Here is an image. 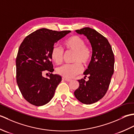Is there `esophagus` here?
<instances>
[{"label": "esophagus", "mask_w": 134, "mask_h": 134, "mask_svg": "<svg viewBox=\"0 0 134 134\" xmlns=\"http://www.w3.org/2000/svg\"><path fill=\"white\" fill-rule=\"evenodd\" d=\"M62 79H63V80H64V81H67V82H70V81H71V79H67V78H63Z\"/></svg>", "instance_id": "esophagus-1"}]
</instances>
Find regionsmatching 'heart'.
I'll return each instance as SVG.
<instances>
[{
	"mask_svg": "<svg viewBox=\"0 0 134 134\" xmlns=\"http://www.w3.org/2000/svg\"><path fill=\"white\" fill-rule=\"evenodd\" d=\"M66 53L73 52L71 62L74 63L64 64L57 68L56 72L65 78H71L82 71V66L87 67L92 59L90 48L85 44L84 39L76 35L70 36L63 43ZM51 57L53 61L59 64L64 57V50L58 45H54L51 51Z\"/></svg>",
	"mask_w": 134,
	"mask_h": 134,
	"instance_id": "1",
	"label": "heart"
}]
</instances>
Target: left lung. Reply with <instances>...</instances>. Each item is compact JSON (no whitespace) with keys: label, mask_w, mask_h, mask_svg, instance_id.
I'll return each mask as SVG.
<instances>
[{"label":"left lung","mask_w":134,"mask_h":134,"mask_svg":"<svg viewBox=\"0 0 134 134\" xmlns=\"http://www.w3.org/2000/svg\"><path fill=\"white\" fill-rule=\"evenodd\" d=\"M76 32L84 35L92 47V56L84 79L78 80L79 86L74 92L76 99L85 104L97 102L105 95L114 72V54L109 42L94 29L84 27ZM87 76L89 80L85 81Z\"/></svg>","instance_id":"left-lung-1"}]
</instances>
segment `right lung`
Returning a JSON list of instances; mask_svg holds the SVG:
<instances>
[{
	"instance_id": "1",
	"label": "right lung",
	"mask_w": 134,
	"mask_h": 134,
	"mask_svg": "<svg viewBox=\"0 0 134 134\" xmlns=\"http://www.w3.org/2000/svg\"><path fill=\"white\" fill-rule=\"evenodd\" d=\"M70 32L42 28L26 36L20 45L16 58V83L30 104L42 106L53 98L62 77L52 74L51 51L55 43ZM45 70L50 74L46 78L42 76Z\"/></svg>"
}]
</instances>
